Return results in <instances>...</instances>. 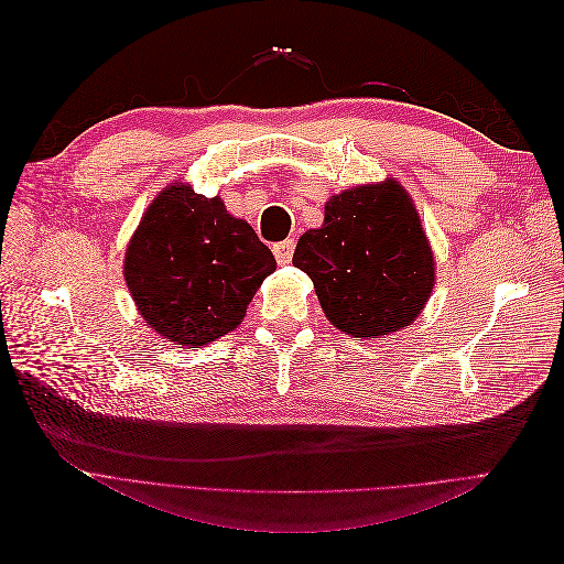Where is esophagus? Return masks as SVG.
<instances>
[{
	"instance_id": "obj_1",
	"label": "esophagus",
	"mask_w": 564,
	"mask_h": 564,
	"mask_svg": "<svg viewBox=\"0 0 564 564\" xmlns=\"http://www.w3.org/2000/svg\"><path fill=\"white\" fill-rule=\"evenodd\" d=\"M294 240H284V242H278L275 247H272V253H275V259H278V263L280 265H284V263H289L292 261V256H294Z\"/></svg>"
}]
</instances>
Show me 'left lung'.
<instances>
[{
	"label": "left lung",
	"instance_id": "8db88e82",
	"mask_svg": "<svg viewBox=\"0 0 564 564\" xmlns=\"http://www.w3.org/2000/svg\"><path fill=\"white\" fill-rule=\"evenodd\" d=\"M294 265L313 280L324 315L352 338L409 327L435 284L429 237L392 178L334 195L322 228L301 235Z\"/></svg>",
	"mask_w": 564,
	"mask_h": 564
}]
</instances>
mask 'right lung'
Listing matches in <instances>:
<instances>
[{
	"label": "right lung",
	"mask_w": 564,
	"mask_h": 564,
	"mask_svg": "<svg viewBox=\"0 0 564 564\" xmlns=\"http://www.w3.org/2000/svg\"><path fill=\"white\" fill-rule=\"evenodd\" d=\"M275 268L247 220L183 183L150 202L124 256V280L143 319L193 348L232 332Z\"/></svg>",
	"instance_id": "obj_1"
}]
</instances>
